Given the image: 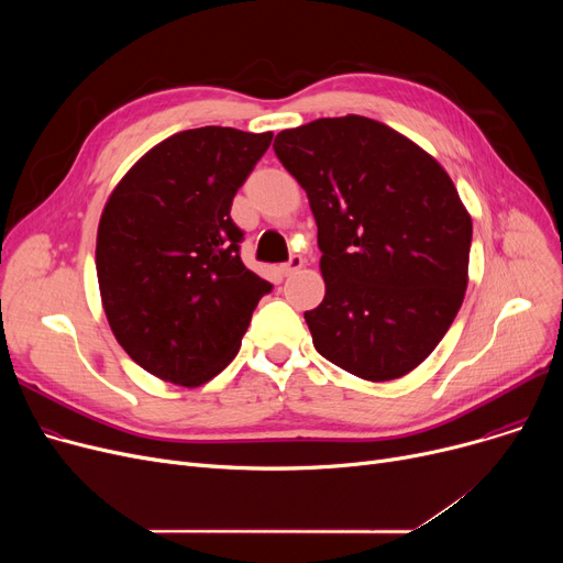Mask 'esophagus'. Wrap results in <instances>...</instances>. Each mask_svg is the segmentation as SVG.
I'll list each match as a JSON object with an SVG mask.
<instances>
[{
    "label": "esophagus",
    "mask_w": 563,
    "mask_h": 563,
    "mask_svg": "<svg viewBox=\"0 0 563 563\" xmlns=\"http://www.w3.org/2000/svg\"><path fill=\"white\" fill-rule=\"evenodd\" d=\"M301 266H303V257L301 255H291L289 262L280 264V272H283V276H291V274H297Z\"/></svg>",
    "instance_id": "34e87169"
}]
</instances>
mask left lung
<instances>
[{
	"label": "left lung",
	"mask_w": 563,
	"mask_h": 563,
	"mask_svg": "<svg viewBox=\"0 0 563 563\" xmlns=\"http://www.w3.org/2000/svg\"><path fill=\"white\" fill-rule=\"evenodd\" d=\"M276 157L317 221L323 301L306 312L323 358L365 380L416 369L463 303L472 219L418 143L349 113L283 130Z\"/></svg>",
	"instance_id": "1"
}]
</instances>
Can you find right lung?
I'll use <instances>...</instances> for the list:
<instances>
[{"instance_id": "right-lung-1", "label": "right lung", "mask_w": 563, "mask_h": 563, "mask_svg": "<svg viewBox=\"0 0 563 563\" xmlns=\"http://www.w3.org/2000/svg\"><path fill=\"white\" fill-rule=\"evenodd\" d=\"M272 132L198 128L151 147L111 191L96 269L111 333L153 376L198 388L242 346L266 283L240 257L232 198Z\"/></svg>"}]
</instances>
